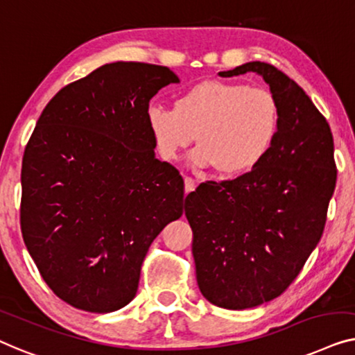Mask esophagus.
<instances>
[{
    "instance_id": "1",
    "label": "esophagus",
    "mask_w": 355,
    "mask_h": 355,
    "mask_svg": "<svg viewBox=\"0 0 355 355\" xmlns=\"http://www.w3.org/2000/svg\"><path fill=\"white\" fill-rule=\"evenodd\" d=\"M194 188H196V183H194V180L193 178H189V177H187L184 178V193H191V191H194Z\"/></svg>"
}]
</instances>
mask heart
Segmentation results:
<instances>
[{
    "label": "heart",
    "instance_id": "obj_1",
    "mask_svg": "<svg viewBox=\"0 0 355 355\" xmlns=\"http://www.w3.org/2000/svg\"><path fill=\"white\" fill-rule=\"evenodd\" d=\"M148 125L166 161H175L198 135L199 148L191 153L189 164L196 168L216 167L223 177H238L270 151L279 109L266 88L202 80L180 94L175 109L149 107Z\"/></svg>",
    "mask_w": 355,
    "mask_h": 355
}]
</instances>
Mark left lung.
Instances as JSON below:
<instances>
[{
    "label": "left lung",
    "mask_w": 355,
    "mask_h": 355,
    "mask_svg": "<svg viewBox=\"0 0 355 355\" xmlns=\"http://www.w3.org/2000/svg\"><path fill=\"white\" fill-rule=\"evenodd\" d=\"M256 72L270 87L279 127L267 156L244 175L209 182L184 199L202 296L243 311L278 297L320 241L336 187L333 135L306 92L267 62L218 72Z\"/></svg>",
    "instance_id": "8db88e82"
}]
</instances>
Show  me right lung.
I'll list each match as a JSON object with an SVG mask.
<instances>
[{"label": "right lung", "mask_w": 355, "mask_h": 355, "mask_svg": "<svg viewBox=\"0 0 355 355\" xmlns=\"http://www.w3.org/2000/svg\"><path fill=\"white\" fill-rule=\"evenodd\" d=\"M168 67L111 62L43 109L22 159L21 228L53 293L87 312L125 307L154 238L183 214V180L156 159L149 99Z\"/></svg>", "instance_id": "right-lung-1"}]
</instances>
